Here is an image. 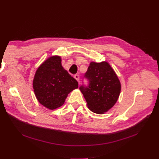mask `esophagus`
Returning <instances> with one entry per match:
<instances>
[{"label":"esophagus","mask_w":159,"mask_h":159,"mask_svg":"<svg viewBox=\"0 0 159 159\" xmlns=\"http://www.w3.org/2000/svg\"><path fill=\"white\" fill-rule=\"evenodd\" d=\"M74 77L75 78V79L77 80V81H79V78H80V76H79V74H75V75L74 76Z\"/></svg>","instance_id":"esophagus-1"}]
</instances>
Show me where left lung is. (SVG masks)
I'll use <instances>...</instances> for the list:
<instances>
[{"mask_svg":"<svg viewBox=\"0 0 159 159\" xmlns=\"http://www.w3.org/2000/svg\"><path fill=\"white\" fill-rule=\"evenodd\" d=\"M84 78L88 80L79 89L87 107L93 113L102 114L113 107L119 98L121 85L112 67L106 61L92 62Z\"/></svg>","mask_w":159,"mask_h":159,"instance_id":"obj_1","label":"left lung"}]
</instances>
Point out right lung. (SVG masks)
<instances>
[{"instance_id": "add662e5", "label": "right lung", "mask_w": 159, "mask_h": 159, "mask_svg": "<svg viewBox=\"0 0 159 159\" xmlns=\"http://www.w3.org/2000/svg\"><path fill=\"white\" fill-rule=\"evenodd\" d=\"M33 85L37 99L50 109L62 106L67 94L79 87L77 80L62 67L58 56L50 57L39 67Z\"/></svg>"}]
</instances>
